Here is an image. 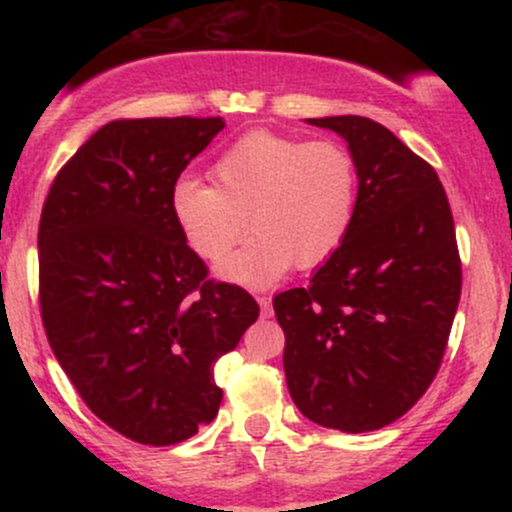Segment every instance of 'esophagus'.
Segmentation results:
<instances>
[{
	"label": "esophagus",
	"instance_id": "34e87169",
	"mask_svg": "<svg viewBox=\"0 0 512 512\" xmlns=\"http://www.w3.org/2000/svg\"><path fill=\"white\" fill-rule=\"evenodd\" d=\"M257 303L262 308V317H272V303H269V298H257Z\"/></svg>",
	"mask_w": 512,
	"mask_h": 512
}]
</instances>
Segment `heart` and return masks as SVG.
<instances>
[{
	"instance_id": "1",
	"label": "heart",
	"mask_w": 512,
	"mask_h": 512,
	"mask_svg": "<svg viewBox=\"0 0 512 512\" xmlns=\"http://www.w3.org/2000/svg\"><path fill=\"white\" fill-rule=\"evenodd\" d=\"M214 185L180 178L170 214L187 248L219 262L251 216L256 236L216 267L231 284L264 289L293 264L317 267L344 245L356 216V161L337 142L252 129L211 166Z\"/></svg>"
}]
</instances>
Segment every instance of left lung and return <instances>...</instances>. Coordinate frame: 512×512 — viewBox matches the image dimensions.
Returning a JSON list of instances; mask_svg holds the SVG:
<instances>
[{
  "label": "left lung",
  "mask_w": 512,
  "mask_h": 512,
  "mask_svg": "<svg viewBox=\"0 0 512 512\" xmlns=\"http://www.w3.org/2000/svg\"><path fill=\"white\" fill-rule=\"evenodd\" d=\"M356 161V216L305 289L274 296L286 385L305 419L344 433L383 428L436 378L462 267L436 170L358 115L310 117Z\"/></svg>",
  "instance_id": "left-lung-1"
}]
</instances>
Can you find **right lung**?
Wrapping results in <instances>:
<instances>
[{
    "mask_svg": "<svg viewBox=\"0 0 512 512\" xmlns=\"http://www.w3.org/2000/svg\"><path fill=\"white\" fill-rule=\"evenodd\" d=\"M223 117L103 125L57 173L38 228L48 342L86 407L144 445L192 438L219 414L214 363L260 305L207 281L170 214V187Z\"/></svg>",
    "mask_w": 512,
    "mask_h": 512,
    "instance_id": "right-lung-1",
    "label": "right lung"
}]
</instances>
